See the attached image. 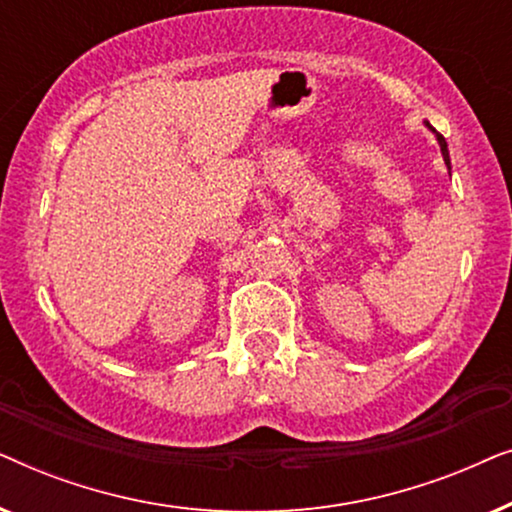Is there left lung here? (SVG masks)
Instances as JSON below:
<instances>
[{"mask_svg": "<svg viewBox=\"0 0 512 512\" xmlns=\"http://www.w3.org/2000/svg\"><path fill=\"white\" fill-rule=\"evenodd\" d=\"M426 125H429V123H426ZM429 128H431V125H429ZM431 130H433V128H431ZM433 132H436V130H433ZM436 139H438V144H440V151H443V158H445L447 170H450V151H447V142H445V137H443V135H438V132H436Z\"/></svg>", "mask_w": 512, "mask_h": 512, "instance_id": "left-lung-1", "label": "left lung"}]
</instances>
